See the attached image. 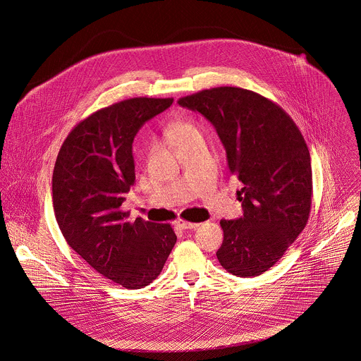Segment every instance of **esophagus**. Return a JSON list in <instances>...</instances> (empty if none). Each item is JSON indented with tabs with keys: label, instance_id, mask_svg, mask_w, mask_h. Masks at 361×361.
<instances>
[{
	"label": "esophagus",
	"instance_id": "esophagus-1",
	"mask_svg": "<svg viewBox=\"0 0 361 361\" xmlns=\"http://www.w3.org/2000/svg\"><path fill=\"white\" fill-rule=\"evenodd\" d=\"M176 224H177L178 227L184 228V230H195V228H198L200 226V223H190V221H185V220H183V219H178V220L176 221Z\"/></svg>",
	"mask_w": 361,
	"mask_h": 361
}]
</instances>
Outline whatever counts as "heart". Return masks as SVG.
<instances>
[{"label":"heart","instance_id":"heart-1","mask_svg":"<svg viewBox=\"0 0 361 361\" xmlns=\"http://www.w3.org/2000/svg\"><path fill=\"white\" fill-rule=\"evenodd\" d=\"M167 134H169V138L171 140V142L176 145V148L202 135L198 126L194 121H184V119L174 121L173 124H170Z\"/></svg>","mask_w":361,"mask_h":361}]
</instances>
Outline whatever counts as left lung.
I'll list each match as a JSON object with an SVG mask.
<instances>
[{
    "instance_id": "1",
    "label": "left lung",
    "mask_w": 361,
    "mask_h": 361,
    "mask_svg": "<svg viewBox=\"0 0 361 361\" xmlns=\"http://www.w3.org/2000/svg\"><path fill=\"white\" fill-rule=\"evenodd\" d=\"M210 121L227 152L243 216L220 220V264L243 279L273 267L307 224L313 197L306 141L271 99L240 87L202 90L178 99Z\"/></svg>"
}]
</instances>
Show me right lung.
Here are the masks:
<instances>
[{"instance_id": "right-lung-1", "label": "right lung", "mask_w": 361, "mask_h": 361, "mask_svg": "<svg viewBox=\"0 0 361 361\" xmlns=\"http://www.w3.org/2000/svg\"><path fill=\"white\" fill-rule=\"evenodd\" d=\"M171 104L137 97L91 114L69 133L54 167V212L68 245L127 289L155 280L177 240L169 223L127 221L121 209L135 181L134 137Z\"/></svg>"}]
</instances>
